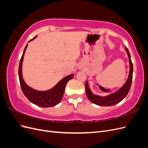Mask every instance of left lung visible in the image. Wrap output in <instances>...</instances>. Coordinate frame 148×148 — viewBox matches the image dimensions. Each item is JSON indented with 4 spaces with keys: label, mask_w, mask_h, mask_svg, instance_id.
<instances>
[{
    "label": "left lung",
    "mask_w": 148,
    "mask_h": 148,
    "mask_svg": "<svg viewBox=\"0 0 148 148\" xmlns=\"http://www.w3.org/2000/svg\"><path fill=\"white\" fill-rule=\"evenodd\" d=\"M125 50L127 53L129 59L130 64V71L128 79L125 83L117 91L112 93L106 96H100L92 94L91 89H89L88 82L86 81L85 84V89H86V93L87 97L93 104L100 106H112L118 104L122 101L124 98L127 96L128 93L130 89L132 78H133V64L131 60V56L128 49L125 47Z\"/></svg>",
    "instance_id": "obj_1"
}]
</instances>
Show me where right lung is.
<instances>
[{
  "mask_svg": "<svg viewBox=\"0 0 148 148\" xmlns=\"http://www.w3.org/2000/svg\"><path fill=\"white\" fill-rule=\"evenodd\" d=\"M36 38V36L31 39L29 42L33 41ZM27 46L28 44H26L20 59L18 69V76L21 90L24 95L27 97V99L34 104L42 107L55 106L60 103L62 99L66 84L70 79L73 78V75L71 74L62 79L54 87L47 91H37L31 88L26 84L23 78V75H22V64H23V57Z\"/></svg>",
  "mask_w": 148,
  "mask_h": 148,
  "instance_id": "add662e5",
  "label": "right lung"
}]
</instances>
